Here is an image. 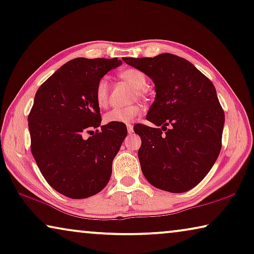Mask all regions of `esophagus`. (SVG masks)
Masks as SVG:
<instances>
[{"instance_id": "obj_1", "label": "esophagus", "mask_w": 254, "mask_h": 254, "mask_svg": "<svg viewBox=\"0 0 254 254\" xmlns=\"http://www.w3.org/2000/svg\"><path fill=\"white\" fill-rule=\"evenodd\" d=\"M127 133L131 134L132 132H133V126H132V124H127Z\"/></svg>"}]
</instances>
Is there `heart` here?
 <instances>
[{
    "mask_svg": "<svg viewBox=\"0 0 254 254\" xmlns=\"http://www.w3.org/2000/svg\"><path fill=\"white\" fill-rule=\"evenodd\" d=\"M120 78L126 81L134 88L133 98L138 99H146L147 93V76L146 74L137 68H127L119 74ZM94 98L96 103L100 108H106L108 105L109 98V83L106 77L100 78L94 90ZM141 109L138 105H132L124 108H113L104 115L106 123H130L137 117Z\"/></svg>",
    "mask_w": 254,
    "mask_h": 254,
    "instance_id": "1",
    "label": "heart"
}]
</instances>
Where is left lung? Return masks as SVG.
<instances>
[{
  "label": "left lung",
  "mask_w": 254,
  "mask_h": 254,
  "mask_svg": "<svg viewBox=\"0 0 254 254\" xmlns=\"http://www.w3.org/2000/svg\"><path fill=\"white\" fill-rule=\"evenodd\" d=\"M153 79L156 97L147 120L138 124V157L150 185L184 192L204 179L221 149L225 113L214 85L188 60L171 54L123 58Z\"/></svg>",
  "instance_id": "left-lung-1"
}]
</instances>
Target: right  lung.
I'll use <instances>...</instances> for the list:
<instances>
[{
    "mask_svg": "<svg viewBox=\"0 0 254 254\" xmlns=\"http://www.w3.org/2000/svg\"><path fill=\"white\" fill-rule=\"evenodd\" d=\"M122 62L76 58L45 81L28 115L30 150L48 184L69 198L103 190L127 131L124 123L100 126L94 90L100 78ZM100 126L102 131H93ZM89 133V137L86 134Z\"/></svg>",
    "mask_w": 254,
    "mask_h": 254,
    "instance_id": "obj_1",
    "label": "right lung"
}]
</instances>
